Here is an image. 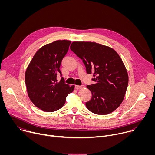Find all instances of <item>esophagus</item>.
Returning a JSON list of instances; mask_svg holds the SVG:
<instances>
[{
  "mask_svg": "<svg viewBox=\"0 0 155 155\" xmlns=\"http://www.w3.org/2000/svg\"><path fill=\"white\" fill-rule=\"evenodd\" d=\"M85 86L84 85H81V86H78V85H75V89L77 90H81L84 88Z\"/></svg>",
  "mask_w": 155,
  "mask_h": 155,
  "instance_id": "esophagus-1",
  "label": "esophagus"
}]
</instances>
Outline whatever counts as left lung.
I'll list each match as a JSON object with an SVG mask.
<instances>
[{
  "label": "left lung",
  "instance_id": "8db88e82",
  "mask_svg": "<svg viewBox=\"0 0 155 155\" xmlns=\"http://www.w3.org/2000/svg\"><path fill=\"white\" fill-rule=\"evenodd\" d=\"M70 48L82 60L86 72L93 74L94 84L86 86L92 94L86 108L101 115L114 112L122 103L128 84L127 72L119 54L91 41H73Z\"/></svg>",
  "mask_w": 155,
  "mask_h": 155
}]
</instances>
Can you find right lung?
<instances>
[{
    "mask_svg": "<svg viewBox=\"0 0 155 155\" xmlns=\"http://www.w3.org/2000/svg\"><path fill=\"white\" fill-rule=\"evenodd\" d=\"M71 41L56 40L41 47L34 54L25 73L28 94L32 103L44 112H52L63 107L66 97L75 86L64 83L60 74L61 61L68 53Z\"/></svg>",
    "mask_w": 155,
    "mask_h": 155,
    "instance_id": "right-lung-1",
    "label": "right lung"
}]
</instances>
